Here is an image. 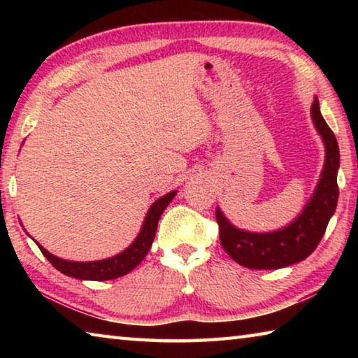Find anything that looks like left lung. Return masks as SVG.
Listing matches in <instances>:
<instances>
[{
  "label": "left lung",
  "instance_id": "8db88e82",
  "mask_svg": "<svg viewBox=\"0 0 358 358\" xmlns=\"http://www.w3.org/2000/svg\"><path fill=\"white\" fill-rule=\"evenodd\" d=\"M311 118L325 145L324 171L310 202L289 226L275 232H248L230 224L222 211L216 208L224 251L246 268L276 270L306 259L322 240L330 217L335 213L339 196L336 183L339 148L335 134L320 115L317 98H314L311 106Z\"/></svg>",
  "mask_w": 358,
  "mask_h": 358
}]
</instances>
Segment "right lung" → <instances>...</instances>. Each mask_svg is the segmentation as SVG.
I'll return each mask as SVG.
<instances>
[{
	"label": "right lung",
	"instance_id": "right-lung-1",
	"mask_svg": "<svg viewBox=\"0 0 358 358\" xmlns=\"http://www.w3.org/2000/svg\"><path fill=\"white\" fill-rule=\"evenodd\" d=\"M175 194H177V191L169 192L161 199H157V201L151 205L147 216H145L143 226L141 229V232H138L137 238L132 241L129 248H126L123 252H120L113 257H108L104 260H93V262H74V260H64L53 256V254L48 252L45 248H42L39 243L36 245L39 246L41 252L47 257L48 262L66 276L92 281L115 280V278H120L129 273L131 270H134L136 266L142 262L143 257L147 256L151 243H153L155 240L157 222H159L162 211H164L167 205L172 202Z\"/></svg>",
	"mask_w": 358,
	"mask_h": 358
}]
</instances>
